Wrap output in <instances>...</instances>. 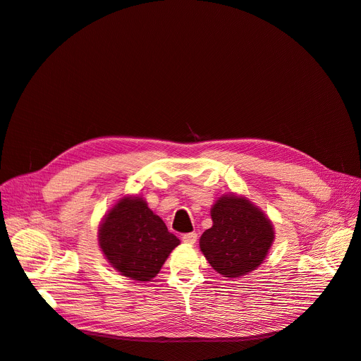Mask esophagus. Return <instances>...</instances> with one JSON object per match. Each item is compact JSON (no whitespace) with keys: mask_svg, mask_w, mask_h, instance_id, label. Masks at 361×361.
<instances>
[{"mask_svg":"<svg viewBox=\"0 0 361 361\" xmlns=\"http://www.w3.org/2000/svg\"><path fill=\"white\" fill-rule=\"evenodd\" d=\"M197 238H198L197 233H188V234H183V235H182V240H183V243H186V244H194V243L197 241Z\"/></svg>","mask_w":361,"mask_h":361,"instance_id":"34e87169","label":"esophagus"}]
</instances>
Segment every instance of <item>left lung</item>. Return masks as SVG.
<instances>
[{
  "instance_id": "obj_1",
  "label": "left lung",
  "mask_w": 361,
  "mask_h": 361,
  "mask_svg": "<svg viewBox=\"0 0 361 361\" xmlns=\"http://www.w3.org/2000/svg\"><path fill=\"white\" fill-rule=\"evenodd\" d=\"M212 228L200 238V249L212 268L237 279L261 265L274 241L267 214L246 197L222 195L212 207Z\"/></svg>"
}]
</instances>
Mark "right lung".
<instances>
[{"instance_id": "add662e5", "label": "right lung", "mask_w": 361, "mask_h": 361, "mask_svg": "<svg viewBox=\"0 0 361 361\" xmlns=\"http://www.w3.org/2000/svg\"><path fill=\"white\" fill-rule=\"evenodd\" d=\"M179 238L142 197H124L99 226V246L121 276L149 281L160 272Z\"/></svg>"}]
</instances>
